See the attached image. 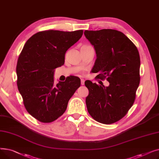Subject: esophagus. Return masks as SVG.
Returning a JSON list of instances; mask_svg holds the SVG:
<instances>
[{"label": "esophagus", "instance_id": "34e87169", "mask_svg": "<svg viewBox=\"0 0 159 159\" xmlns=\"http://www.w3.org/2000/svg\"><path fill=\"white\" fill-rule=\"evenodd\" d=\"M84 82H85V80L84 79H81V85H84Z\"/></svg>", "mask_w": 159, "mask_h": 159}]
</instances>
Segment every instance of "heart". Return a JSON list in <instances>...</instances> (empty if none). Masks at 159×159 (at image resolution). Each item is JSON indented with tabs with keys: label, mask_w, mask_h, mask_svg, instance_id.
I'll return each instance as SVG.
<instances>
[{
	"label": "heart",
	"mask_w": 159,
	"mask_h": 159,
	"mask_svg": "<svg viewBox=\"0 0 159 159\" xmlns=\"http://www.w3.org/2000/svg\"><path fill=\"white\" fill-rule=\"evenodd\" d=\"M88 46H88V45H84V46H83L82 47H88Z\"/></svg>",
	"instance_id": "obj_1"
}]
</instances>
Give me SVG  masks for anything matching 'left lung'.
I'll return each mask as SVG.
<instances>
[{
	"instance_id": "left-lung-1",
	"label": "left lung",
	"mask_w": 159,
	"mask_h": 159,
	"mask_svg": "<svg viewBox=\"0 0 159 159\" xmlns=\"http://www.w3.org/2000/svg\"><path fill=\"white\" fill-rule=\"evenodd\" d=\"M94 46L95 78L110 82L107 87L90 80L86 98L89 115L96 121L110 124L119 121L133 106L140 83V55L136 46L123 33L111 29L84 31Z\"/></svg>"
}]
</instances>
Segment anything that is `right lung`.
<instances>
[{"instance_id": "obj_1", "label": "right lung", "mask_w": 159, "mask_h": 159, "mask_svg": "<svg viewBox=\"0 0 159 159\" xmlns=\"http://www.w3.org/2000/svg\"><path fill=\"white\" fill-rule=\"evenodd\" d=\"M82 34V30L39 31L27 40L19 55L18 89L27 111L41 122H52L61 116L80 86V79L75 76L55 84L53 75L55 69L64 64L67 50Z\"/></svg>"}]
</instances>
